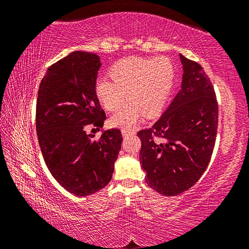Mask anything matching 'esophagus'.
<instances>
[{
    "instance_id": "obj_1",
    "label": "esophagus",
    "mask_w": 249,
    "mask_h": 249,
    "mask_svg": "<svg viewBox=\"0 0 249 249\" xmlns=\"http://www.w3.org/2000/svg\"><path fill=\"white\" fill-rule=\"evenodd\" d=\"M122 135H123L124 137L132 136V135H134V132H130V130H127V129H122Z\"/></svg>"
}]
</instances>
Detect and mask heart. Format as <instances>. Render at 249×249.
Returning <instances> with one entry per match:
<instances>
[{
	"mask_svg": "<svg viewBox=\"0 0 249 249\" xmlns=\"http://www.w3.org/2000/svg\"><path fill=\"white\" fill-rule=\"evenodd\" d=\"M111 81L100 80L95 93L100 103L108 112L121 111L111 117L109 124L129 129L144 115L149 117L159 112L166 103L175 79V68L169 58H128L113 66Z\"/></svg>",
	"mask_w": 249,
	"mask_h": 249,
	"instance_id": "b5f03b06",
	"label": "heart"
}]
</instances>
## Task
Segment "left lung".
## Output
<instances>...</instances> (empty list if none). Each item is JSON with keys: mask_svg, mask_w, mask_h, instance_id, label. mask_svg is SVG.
I'll list each match as a JSON object with an SVG mask.
<instances>
[{"mask_svg": "<svg viewBox=\"0 0 249 249\" xmlns=\"http://www.w3.org/2000/svg\"><path fill=\"white\" fill-rule=\"evenodd\" d=\"M178 94L160 119L137 136L146 182L160 195H180L204 174L217 133L218 107L210 78L197 62L180 53Z\"/></svg>", "mask_w": 249, "mask_h": 249, "instance_id": "8db88e82", "label": "left lung"}]
</instances>
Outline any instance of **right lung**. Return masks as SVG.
<instances>
[{
	"label": "right lung",
	"mask_w": 249,
	"mask_h": 249,
	"mask_svg": "<svg viewBox=\"0 0 249 249\" xmlns=\"http://www.w3.org/2000/svg\"><path fill=\"white\" fill-rule=\"evenodd\" d=\"M100 57L73 52L50 66L36 103V130L50 174L79 196L103 189L112 179L121 149V130H105L99 140L86 127H102L107 116L95 93ZM96 128V129H98Z\"/></svg>",
	"instance_id": "1"
}]
</instances>
